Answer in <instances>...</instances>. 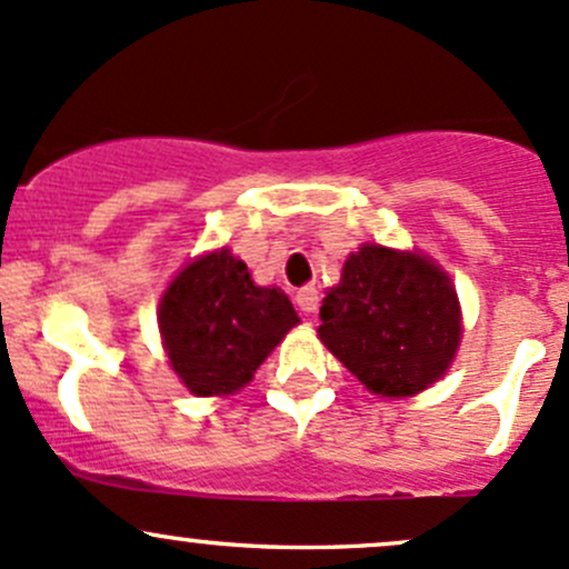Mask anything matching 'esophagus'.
I'll return each mask as SVG.
<instances>
[{
  "label": "esophagus",
  "instance_id": "1",
  "mask_svg": "<svg viewBox=\"0 0 569 569\" xmlns=\"http://www.w3.org/2000/svg\"><path fill=\"white\" fill-rule=\"evenodd\" d=\"M296 303L301 312H315V309H318V290H315V287H301V290L296 292Z\"/></svg>",
  "mask_w": 569,
  "mask_h": 569
}]
</instances>
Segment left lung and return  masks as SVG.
I'll return each instance as SVG.
<instances>
[{"instance_id":"obj_1","label":"left lung","mask_w":569,"mask_h":569,"mask_svg":"<svg viewBox=\"0 0 569 569\" xmlns=\"http://www.w3.org/2000/svg\"><path fill=\"white\" fill-rule=\"evenodd\" d=\"M320 339L372 395L408 397L441 378L460 345L458 292L419 254L365 246L320 307Z\"/></svg>"}]
</instances>
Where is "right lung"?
Instances as JSON below:
<instances>
[{"instance_id": "obj_1", "label": "right lung", "mask_w": 569, "mask_h": 569, "mask_svg": "<svg viewBox=\"0 0 569 569\" xmlns=\"http://www.w3.org/2000/svg\"><path fill=\"white\" fill-rule=\"evenodd\" d=\"M298 323L279 287H257L230 249L186 266L158 309L169 365L199 397L232 395Z\"/></svg>"}]
</instances>
